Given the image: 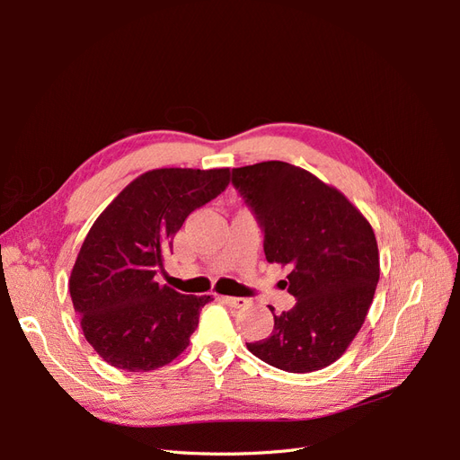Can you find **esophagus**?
<instances>
[{"mask_svg":"<svg viewBox=\"0 0 460 460\" xmlns=\"http://www.w3.org/2000/svg\"><path fill=\"white\" fill-rule=\"evenodd\" d=\"M222 303H226L228 307H234V309H240V307H245V305L249 303L245 297H230V296H222L220 297Z\"/></svg>","mask_w":460,"mask_h":460,"instance_id":"1","label":"esophagus"}]
</instances>
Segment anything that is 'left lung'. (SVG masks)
I'll return each instance as SVG.
<instances>
[{
	"label": "left lung",
	"mask_w": 460,
	"mask_h": 460,
	"mask_svg": "<svg viewBox=\"0 0 460 460\" xmlns=\"http://www.w3.org/2000/svg\"><path fill=\"white\" fill-rule=\"evenodd\" d=\"M232 186L252 208L269 262L288 264L297 299L274 314L269 338L247 343L264 363L313 372L338 360L363 326L380 278L368 220L341 191L284 161L232 171Z\"/></svg>",
	"instance_id": "left-lung-1"
}]
</instances>
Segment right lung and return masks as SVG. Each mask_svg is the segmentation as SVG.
Instances as JSON below:
<instances>
[{
	"instance_id": "1",
	"label": "right lung",
	"mask_w": 460,
	"mask_h": 460,
	"mask_svg": "<svg viewBox=\"0 0 460 460\" xmlns=\"http://www.w3.org/2000/svg\"><path fill=\"white\" fill-rule=\"evenodd\" d=\"M230 184V169H157L137 176L97 217L71 272L88 343L128 372L169 365L190 345L211 296H182L155 274L184 220Z\"/></svg>"
}]
</instances>
